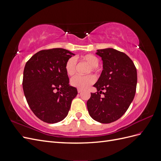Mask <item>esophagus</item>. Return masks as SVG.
I'll list each match as a JSON object with an SVG mask.
<instances>
[{
    "label": "esophagus",
    "instance_id": "obj_1",
    "mask_svg": "<svg viewBox=\"0 0 161 161\" xmlns=\"http://www.w3.org/2000/svg\"><path fill=\"white\" fill-rule=\"evenodd\" d=\"M82 89H78V92H79V93H80V92H82Z\"/></svg>",
    "mask_w": 161,
    "mask_h": 161
}]
</instances>
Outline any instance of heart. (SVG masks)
<instances>
[{"label":"heart","instance_id":"heart-1","mask_svg":"<svg viewBox=\"0 0 161 161\" xmlns=\"http://www.w3.org/2000/svg\"><path fill=\"white\" fill-rule=\"evenodd\" d=\"M79 60L82 62H85L88 64L91 69L87 71V74H89L91 72H95L96 68L99 66V60L96 56L93 54H86L80 57ZM76 61L74 58H70L66 62L65 70L66 74L69 76H72L75 74L76 71ZM95 77L93 75H87L85 76H75L72 77L70 80V84L72 86L76 87L78 89H85L93 84L95 82Z\"/></svg>","mask_w":161,"mask_h":161}]
</instances>
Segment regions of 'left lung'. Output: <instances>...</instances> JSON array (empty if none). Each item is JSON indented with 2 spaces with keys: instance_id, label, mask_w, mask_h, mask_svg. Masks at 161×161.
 Instances as JSON below:
<instances>
[{
  "instance_id": "left-lung-1",
  "label": "left lung",
  "mask_w": 161,
  "mask_h": 161,
  "mask_svg": "<svg viewBox=\"0 0 161 161\" xmlns=\"http://www.w3.org/2000/svg\"><path fill=\"white\" fill-rule=\"evenodd\" d=\"M101 57L103 69L99 79L93 85L97 90L87 101L91 118L102 124L118 120L132 102L137 85V71L125 53L113 48L97 50ZM104 90L105 92H102ZM103 93L104 96L101 97Z\"/></svg>"
}]
</instances>
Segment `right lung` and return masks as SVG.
<instances>
[{"mask_svg":"<svg viewBox=\"0 0 161 161\" xmlns=\"http://www.w3.org/2000/svg\"><path fill=\"white\" fill-rule=\"evenodd\" d=\"M75 53L62 48L37 52L24 68L23 89L27 103L37 118L54 124L64 119L78 94L69 85L66 62Z\"/></svg>","mask_w":161,"mask_h":161,"instance_id":"obj_1","label":"right lung"}]
</instances>
